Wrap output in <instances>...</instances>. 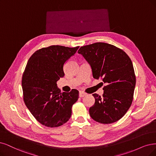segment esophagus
<instances>
[{
    "mask_svg": "<svg viewBox=\"0 0 156 156\" xmlns=\"http://www.w3.org/2000/svg\"><path fill=\"white\" fill-rule=\"evenodd\" d=\"M85 95H86V93H85L84 92H83V91H80V93H79V96H80V98H83V97H84Z\"/></svg>",
    "mask_w": 156,
    "mask_h": 156,
    "instance_id": "esophagus-1",
    "label": "esophagus"
}]
</instances>
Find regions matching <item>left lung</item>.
Here are the masks:
<instances>
[{"label": "left lung", "instance_id": "left-lung-1", "mask_svg": "<svg viewBox=\"0 0 156 156\" xmlns=\"http://www.w3.org/2000/svg\"><path fill=\"white\" fill-rule=\"evenodd\" d=\"M78 52L90 63L94 78L105 83L102 97L93 94L95 103L89 108L90 117L103 124L117 122L134 98L136 75L130 57L123 50L104 42L82 46Z\"/></svg>", "mask_w": 156, "mask_h": 156}]
</instances>
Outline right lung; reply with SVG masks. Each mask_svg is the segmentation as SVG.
Instances as JSON below:
<instances>
[{"label":"right lung","mask_w":156,"mask_h":156,"mask_svg":"<svg viewBox=\"0 0 156 156\" xmlns=\"http://www.w3.org/2000/svg\"><path fill=\"white\" fill-rule=\"evenodd\" d=\"M79 46L51 45L40 49L29 59L22 78L23 100L34 118L48 127H58L70 119L79 91L61 93L56 82L64 76L63 65Z\"/></svg>","instance_id":"right-lung-1"}]
</instances>
